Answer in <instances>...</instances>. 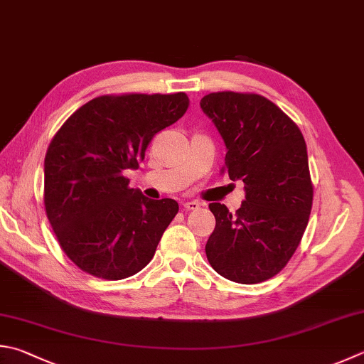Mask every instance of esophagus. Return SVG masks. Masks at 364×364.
I'll use <instances>...</instances> for the list:
<instances>
[{"mask_svg":"<svg viewBox=\"0 0 364 364\" xmlns=\"http://www.w3.org/2000/svg\"><path fill=\"white\" fill-rule=\"evenodd\" d=\"M182 205H183L185 210H196V209H200L201 204L198 201H185Z\"/></svg>","mask_w":364,"mask_h":364,"instance_id":"1","label":"esophagus"}]
</instances>
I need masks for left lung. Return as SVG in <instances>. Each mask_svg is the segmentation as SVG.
Instances as JSON below:
<instances>
[{"label":"left lung","mask_w":364,"mask_h":364,"mask_svg":"<svg viewBox=\"0 0 364 364\" xmlns=\"http://www.w3.org/2000/svg\"><path fill=\"white\" fill-rule=\"evenodd\" d=\"M226 147L231 181H242L236 214L210 203L215 228L205 244L210 266L237 284H258L282 269L299 245L312 209L306 141L264 97L218 92L201 100Z\"/></svg>","instance_id":"1"}]
</instances>
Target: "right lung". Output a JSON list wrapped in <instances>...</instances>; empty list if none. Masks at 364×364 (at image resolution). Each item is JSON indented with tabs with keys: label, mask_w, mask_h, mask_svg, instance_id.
I'll return each mask as SVG.
<instances>
[{
	"label": "right lung",
	"mask_w": 364,
	"mask_h": 364,
	"mask_svg": "<svg viewBox=\"0 0 364 364\" xmlns=\"http://www.w3.org/2000/svg\"><path fill=\"white\" fill-rule=\"evenodd\" d=\"M185 93L100 97L53 136L44 160V204L61 249L82 271L109 280L139 272L179 204L149 200L123 173L138 169L154 136L179 120Z\"/></svg>",
	"instance_id": "obj_1"
}]
</instances>
